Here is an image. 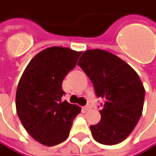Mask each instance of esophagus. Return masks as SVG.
<instances>
[{"instance_id": "esophagus-1", "label": "esophagus", "mask_w": 156, "mask_h": 156, "mask_svg": "<svg viewBox=\"0 0 156 156\" xmlns=\"http://www.w3.org/2000/svg\"><path fill=\"white\" fill-rule=\"evenodd\" d=\"M91 109V106L89 105H85V106H84V110L85 111H89Z\"/></svg>"}]
</instances>
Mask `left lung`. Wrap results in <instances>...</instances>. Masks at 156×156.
<instances>
[{"instance_id":"left-lung-1","label":"left lung","mask_w":156,"mask_h":156,"mask_svg":"<svg viewBox=\"0 0 156 156\" xmlns=\"http://www.w3.org/2000/svg\"><path fill=\"white\" fill-rule=\"evenodd\" d=\"M78 65L91 79L97 97L105 100L100 121L90 126L93 138L109 146L123 141L142 113L145 89L138 74L117 56L98 49L85 51Z\"/></svg>"}]
</instances>
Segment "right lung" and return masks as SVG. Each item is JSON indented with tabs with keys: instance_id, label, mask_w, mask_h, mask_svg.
Returning a JSON list of instances; mask_svg holds the SVG:
<instances>
[{
	"instance_id": "add662e5",
	"label": "right lung",
	"mask_w": 156,
	"mask_h": 156,
	"mask_svg": "<svg viewBox=\"0 0 156 156\" xmlns=\"http://www.w3.org/2000/svg\"><path fill=\"white\" fill-rule=\"evenodd\" d=\"M82 52L51 47L39 52L26 67L17 86L16 105L22 124L34 140L55 146L67 139L81 108L62 97L65 77Z\"/></svg>"
}]
</instances>
